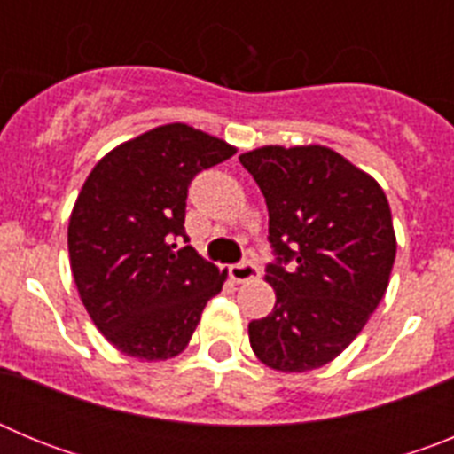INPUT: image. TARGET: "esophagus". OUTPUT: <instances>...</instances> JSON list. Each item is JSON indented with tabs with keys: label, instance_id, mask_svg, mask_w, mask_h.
I'll return each instance as SVG.
<instances>
[{
	"label": "esophagus",
	"instance_id": "34e87169",
	"mask_svg": "<svg viewBox=\"0 0 454 454\" xmlns=\"http://www.w3.org/2000/svg\"><path fill=\"white\" fill-rule=\"evenodd\" d=\"M230 275L234 282H247V279H254V277H259V266H256L254 262L234 263V266L230 268Z\"/></svg>",
	"mask_w": 454,
	"mask_h": 454
}]
</instances>
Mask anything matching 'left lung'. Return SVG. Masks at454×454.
Here are the masks:
<instances>
[{"label": "left lung", "instance_id": "8db88e82", "mask_svg": "<svg viewBox=\"0 0 454 454\" xmlns=\"http://www.w3.org/2000/svg\"><path fill=\"white\" fill-rule=\"evenodd\" d=\"M239 161L262 188L277 302L250 323L266 366L304 372L350 346L384 298L395 262L391 208L380 184L330 147H259Z\"/></svg>", "mask_w": 454, "mask_h": 454}]
</instances>
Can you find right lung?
Segmentation results:
<instances>
[{
	"label": "right lung",
	"instance_id": "obj_1",
	"mask_svg": "<svg viewBox=\"0 0 454 454\" xmlns=\"http://www.w3.org/2000/svg\"><path fill=\"white\" fill-rule=\"evenodd\" d=\"M236 150L188 124L156 127L92 168L67 227L70 266L98 330L124 355H179L224 272L188 243V186Z\"/></svg>",
	"mask_w": 454,
	"mask_h": 454
}]
</instances>
